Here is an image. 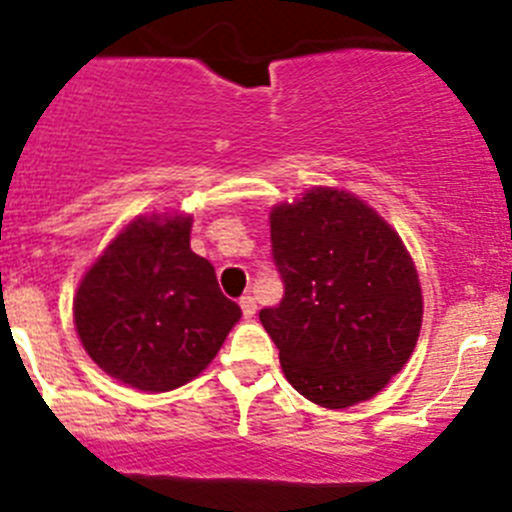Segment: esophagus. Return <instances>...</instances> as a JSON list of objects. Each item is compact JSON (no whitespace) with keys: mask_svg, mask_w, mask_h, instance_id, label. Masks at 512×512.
I'll use <instances>...</instances> for the list:
<instances>
[{"mask_svg":"<svg viewBox=\"0 0 512 512\" xmlns=\"http://www.w3.org/2000/svg\"><path fill=\"white\" fill-rule=\"evenodd\" d=\"M240 308H242V313H245V318H252V315H255V310H257V300H255V295H242L240 298Z\"/></svg>","mask_w":512,"mask_h":512,"instance_id":"obj_1","label":"esophagus"}]
</instances>
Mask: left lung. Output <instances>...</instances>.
I'll return each mask as SVG.
<instances>
[{
	"label": "left lung",
	"instance_id": "obj_1",
	"mask_svg": "<svg viewBox=\"0 0 512 512\" xmlns=\"http://www.w3.org/2000/svg\"><path fill=\"white\" fill-rule=\"evenodd\" d=\"M270 242L285 293L260 321L285 379L328 409L371 399L422 328V288L399 234L346 191L313 189L272 209Z\"/></svg>",
	"mask_w": 512,
	"mask_h": 512
}]
</instances>
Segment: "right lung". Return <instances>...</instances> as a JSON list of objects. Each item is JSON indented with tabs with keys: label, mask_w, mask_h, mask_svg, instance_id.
<instances>
[{
	"label": "right lung",
	"mask_w": 512,
	"mask_h": 512,
	"mask_svg": "<svg viewBox=\"0 0 512 512\" xmlns=\"http://www.w3.org/2000/svg\"><path fill=\"white\" fill-rule=\"evenodd\" d=\"M191 217H141L85 272L75 328L113 379L171 391L202 374L240 321L219 290L212 262L189 247Z\"/></svg>",
	"instance_id": "right-lung-1"
}]
</instances>
